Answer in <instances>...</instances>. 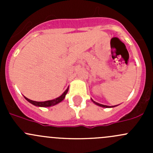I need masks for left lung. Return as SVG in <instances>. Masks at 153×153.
Returning <instances> with one entry per match:
<instances>
[{"instance_id":"left-lung-1","label":"left lung","mask_w":153,"mask_h":153,"mask_svg":"<svg viewBox=\"0 0 153 153\" xmlns=\"http://www.w3.org/2000/svg\"><path fill=\"white\" fill-rule=\"evenodd\" d=\"M92 101H93V103H95V104H96V105H98V106H102V107H105V108H109V107H114V106H106V105H103V104H98V103L95 102V101H94L93 100H92Z\"/></svg>"}]
</instances>
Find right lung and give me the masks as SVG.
Instances as JSON below:
<instances>
[{
	"label": "right lung",
	"mask_w": 153,
	"mask_h": 153,
	"mask_svg": "<svg viewBox=\"0 0 153 153\" xmlns=\"http://www.w3.org/2000/svg\"><path fill=\"white\" fill-rule=\"evenodd\" d=\"M68 90H69V87L66 89L65 92H64V93L61 95V96L58 97V98H55V99H53V100H50V101H32V100L29 99V98H26V97H24V98H25V99L27 100V101H29V103H31V104H33V105H35L36 106H41V107H49V106H54V105H55V104H58V103L61 102V101H62L65 98V96H66V95H67Z\"/></svg>",
	"instance_id": "right-lung-1"
}]
</instances>
